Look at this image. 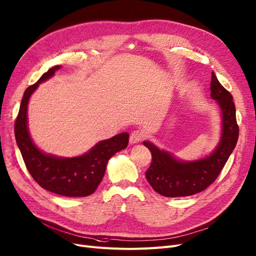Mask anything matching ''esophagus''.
Masks as SVG:
<instances>
[{
  "label": "esophagus",
  "mask_w": 256,
  "mask_h": 256,
  "mask_svg": "<svg viewBox=\"0 0 256 256\" xmlns=\"http://www.w3.org/2000/svg\"><path fill=\"white\" fill-rule=\"evenodd\" d=\"M143 137H144L143 132H141V130H134L130 134V144L139 143L143 139Z\"/></svg>",
  "instance_id": "obj_1"
}]
</instances>
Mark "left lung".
<instances>
[{
	"label": "left lung",
	"instance_id": "obj_1",
	"mask_svg": "<svg viewBox=\"0 0 256 256\" xmlns=\"http://www.w3.org/2000/svg\"><path fill=\"white\" fill-rule=\"evenodd\" d=\"M210 96L216 102L222 113L220 138L216 148L204 158L183 161L150 141H143L152 152V163L146 172L152 190L168 198L187 196L201 192L216 181L223 170L238 139L236 106L231 94L211 74Z\"/></svg>",
	"mask_w": 256,
	"mask_h": 256
}]
</instances>
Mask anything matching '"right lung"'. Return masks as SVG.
<instances>
[{"label":"right lung","instance_id":"obj_1","mask_svg":"<svg viewBox=\"0 0 256 256\" xmlns=\"http://www.w3.org/2000/svg\"><path fill=\"white\" fill-rule=\"evenodd\" d=\"M60 68L62 66H53L36 84L26 88L14 124L16 140L28 172L42 188L64 196H86L100 184L110 157L128 146L130 135L121 132L99 141L90 150L72 158L58 157L40 150L29 134L28 102L38 84L50 80Z\"/></svg>","mask_w":256,"mask_h":256}]
</instances>
